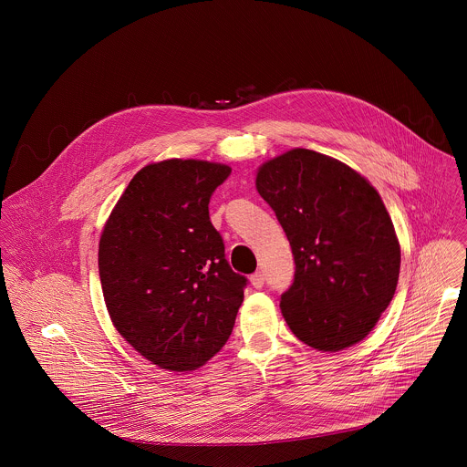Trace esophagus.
<instances>
[{"label": "esophagus", "instance_id": "obj_1", "mask_svg": "<svg viewBox=\"0 0 467 467\" xmlns=\"http://www.w3.org/2000/svg\"><path fill=\"white\" fill-rule=\"evenodd\" d=\"M250 280H252V285H254L255 289H261V287L265 285V275H263L261 271L254 273V275L250 276Z\"/></svg>", "mask_w": 467, "mask_h": 467}]
</instances>
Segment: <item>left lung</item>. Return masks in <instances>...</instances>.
<instances>
[{"instance_id":"1","label":"left lung","mask_w":467,"mask_h":467,"mask_svg":"<svg viewBox=\"0 0 467 467\" xmlns=\"http://www.w3.org/2000/svg\"><path fill=\"white\" fill-rule=\"evenodd\" d=\"M255 185L295 259L293 284L280 296L289 329L324 352L361 341L400 280V241L378 191L348 165L309 149L266 161Z\"/></svg>"}]
</instances>
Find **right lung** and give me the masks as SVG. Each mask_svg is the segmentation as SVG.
I'll return each mask as SVG.
<instances>
[{
	"instance_id": "add662e5",
	"label": "right lung",
	"mask_w": 467,
	"mask_h": 467,
	"mask_svg": "<svg viewBox=\"0 0 467 467\" xmlns=\"http://www.w3.org/2000/svg\"><path fill=\"white\" fill-rule=\"evenodd\" d=\"M223 163L165 160L138 171L106 221L99 273L117 331L154 365L185 372L230 337L246 276L208 215Z\"/></svg>"
}]
</instances>
